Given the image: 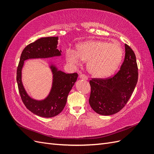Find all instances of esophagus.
<instances>
[{
    "label": "esophagus",
    "instance_id": "obj_1",
    "mask_svg": "<svg viewBox=\"0 0 154 154\" xmlns=\"http://www.w3.org/2000/svg\"><path fill=\"white\" fill-rule=\"evenodd\" d=\"M79 78H80V79H82V80H88V78L85 75H84V74H80V75L79 76Z\"/></svg>",
    "mask_w": 154,
    "mask_h": 154
}]
</instances>
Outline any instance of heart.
I'll return each mask as SVG.
<instances>
[{
	"instance_id": "obj_1",
	"label": "heart",
	"mask_w": 154,
	"mask_h": 154,
	"mask_svg": "<svg viewBox=\"0 0 154 154\" xmlns=\"http://www.w3.org/2000/svg\"><path fill=\"white\" fill-rule=\"evenodd\" d=\"M123 50L119 44L101 40L87 41L77 46L76 51L69 49L66 60L72 65L82 60L87 63L88 71L96 78H106L112 74L122 62Z\"/></svg>"
}]
</instances>
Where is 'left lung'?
<instances>
[{"instance_id":"8db88e82","label":"left lung","mask_w":154,"mask_h":154,"mask_svg":"<svg viewBox=\"0 0 154 154\" xmlns=\"http://www.w3.org/2000/svg\"><path fill=\"white\" fill-rule=\"evenodd\" d=\"M123 63L117 74L105 80L90 81L91 92L88 101L96 113L110 116L122 110L130 99L138 80L136 57L134 51L125 45Z\"/></svg>"}]
</instances>
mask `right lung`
I'll return each mask as SVG.
<instances>
[{"label": "right lung", "mask_w": 154, "mask_h": 154, "mask_svg": "<svg viewBox=\"0 0 154 154\" xmlns=\"http://www.w3.org/2000/svg\"><path fill=\"white\" fill-rule=\"evenodd\" d=\"M58 37H45L36 40L23 50L17 71V82L23 103L31 112L42 118H53L59 114L67 103L69 92L76 82L77 73L66 74L59 70L52 60H47L52 73V85L45 98L36 100L27 92L22 80L24 62L29 59H48L61 57L57 49Z\"/></svg>", "instance_id": "add662e5"}]
</instances>
